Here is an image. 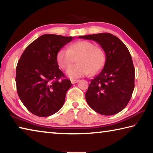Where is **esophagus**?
I'll list each match as a JSON object with an SVG mask.
<instances>
[{
	"label": "esophagus",
	"instance_id": "1",
	"mask_svg": "<svg viewBox=\"0 0 153 153\" xmlns=\"http://www.w3.org/2000/svg\"><path fill=\"white\" fill-rule=\"evenodd\" d=\"M78 82H79V80H77V79H71V82L72 84H76V83H77Z\"/></svg>",
	"mask_w": 153,
	"mask_h": 153
}]
</instances>
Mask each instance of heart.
Instances as JSON below:
<instances>
[{
    "label": "heart",
    "instance_id": "1",
    "mask_svg": "<svg viewBox=\"0 0 153 153\" xmlns=\"http://www.w3.org/2000/svg\"><path fill=\"white\" fill-rule=\"evenodd\" d=\"M77 56H79L77 59L79 64L70 68L74 57ZM56 61L61 69H67L69 67L67 76L76 79L90 73L96 74L101 70L105 65V53L102 48L94 46L92 42L80 40L71 45L69 49H60L56 55Z\"/></svg>",
    "mask_w": 153,
    "mask_h": 153
}]
</instances>
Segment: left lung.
<instances>
[{"label": "left lung", "mask_w": 153, "mask_h": 153, "mask_svg": "<svg viewBox=\"0 0 153 153\" xmlns=\"http://www.w3.org/2000/svg\"><path fill=\"white\" fill-rule=\"evenodd\" d=\"M101 46L106 54L102 70L90 81L85 97L93 110L113 115L125 108L134 89L135 69L128 48L117 36L109 33L80 36Z\"/></svg>", "instance_id": "left-lung-1"}]
</instances>
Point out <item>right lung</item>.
Returning <instances> with one entry per match:
<instances>
[{
	"label": "right lung",
	"mask_w": 153,
	"mask_h": 153,
	"mask_svg": "<svg viewBox=\"0 0 153 153\" xmlns=\"http://www.w3.org/2000/svg\"><path fill=\"white\" fill-rule=\"evenodd\" d=\"M73 37L44 34L25 49L16 68L17 90L27 110L38 117H48L63 107L71 86L56 61L58 51ZM61 77L64 78L59 80Z\"/></svg>",
	"instance_id": "1"
}]
</instances>
